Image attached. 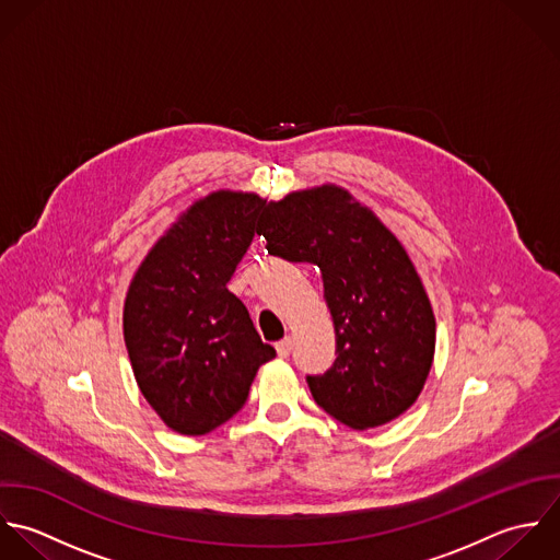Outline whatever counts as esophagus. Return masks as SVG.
I'll list each match as a JSON object with an SVG mask.
<instances>
[{"label":"esophagus","mask_w":560,"mask_h":560,"mask_svg":"<svg viewBox=\"0 0 560 560\" xmlns=\"http://www.w3.org/2000/svg\"><path fill=\"white\" fill-rule=\"evenodd\" d=\"M275 348H277V354H279L281 359L290 357V352H292V337H283L281 341L275 343Z\"/></svg>","instance_id":"obj_1"}]
</instances>
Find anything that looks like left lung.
<instances>
[{
    "mask_svg": "<svg viewBox=\"0 0 560 560\" xmlns=\"http://www.w3.org/2000/svg\"><path fill=\"white\" fill-rule=\"evenodd\" d=\"M257 233L270 255L323 272L337 357L307 376L314 400L357 431L405 413L433 365L435 316L398 237L331 184L270 201Z\"/></svg>",
    "mask_w": 560,
    "mask_h": 560,
    "instance_id": "left-lung-1",
    "label": "left lung"
}]
</instances>
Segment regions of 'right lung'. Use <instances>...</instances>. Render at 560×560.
<instances>
[{"mask_svg": "<svg viewBox=\"0 0 560 560\" xmlns=\"http://www.w3.org/2000/svg\"><path fill=\"white\" fill-rule=\"evenodd\" d=\"M266 201L219 190L190 206L153 244L125 299L122 336L136 383L179 435H206L246 402L277 352L226 290Z\"/></svg>", "mask_w": 560, "mask_h": 560, "instance_id": "right-lung-1", "label": "right lung"}]
</instances>
